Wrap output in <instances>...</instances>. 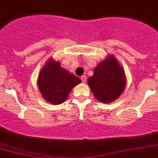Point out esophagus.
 I'll return each mask as SVG.
<instances>
[{"mask_svg": "<svg viewBox=\"0 0 158 158\" xmlns=\"http://www.w3.org/2000/svg\"><path fill=\"white\" fill-rule=\"evenodd\" d=\"M81 81L82 82H86V80H87V77H86L85 76H81Z\"/></svg>", "mask_w": 158, "mask_h": 158, "instance_id": "esophagus-1", "label": "esophagus"}]
</instances>
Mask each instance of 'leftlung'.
Here are the masks:
<instances>
[{
	"instance_id": "1",
	"label": "left lung",
	"mask_w": 158,
	"mask_h": 158,
	"mask_svg": "<svg viewBox=\"0 0 158 158\" xmlns=\"http://www.w3.org/2000/svg\"><path fill=\"white\" fill-rule=\"evenodd\" d=\"M88 79L94 97L101 102L110 103L119 98L126 84L125 72L118 60L110 56L100 63Z\"/></svg>"
}]
</instances>
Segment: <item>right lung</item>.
<instances>
[{
	"label": "right lung",
	"instance_id": "obj_1",
	"mask_svg": "<svg viewBox=\"0 0 158 158\" xmlns=\"http://www.w3.org/2000/svg\"><path fill=\"white\" fill-rule=\"evenodd\" d=\"M81 79L60 67L59 62L49 59L38 76L37 85L43 98L53 105L61 104Z\"/></svg>",
	"mask_w": 158,
	"mask_h": 158
}]
</instances>
